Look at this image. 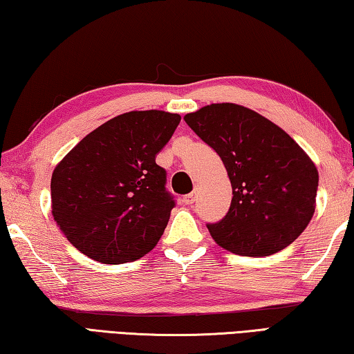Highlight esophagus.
Masks as SVG:
<instances>
[{
  "label": "esophagus",
  "mask_w": 354,
  "mask_h": 354,
  "mask_svg": "<svg viewBox=\"0 0 354 354\" xmlns=\"http://www.w3.org/2000/svg\"><path fill=\"white\" fill-rule=\"evenodd\" d=\"M195 198H196V195L194 194V192H192V194H189V195H184L183 198H181V201L184 203V205H194Z\"/></svg>",
  "instance_id": "1"
}]
</instances>
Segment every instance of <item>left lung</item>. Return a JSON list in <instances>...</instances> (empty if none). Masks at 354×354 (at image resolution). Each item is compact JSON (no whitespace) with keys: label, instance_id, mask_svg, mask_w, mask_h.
<instances>
[{"label":"left lung","instance_id":"8db88e82","mask_svg":"<svg viewBox=\"0 0 354 354\" xmlns=\"http://www.w3.org/2000/svg\"><path fill=\"white\" fill-rule=\"evenodd\" d=\"M184 120L220 156L231 181L230 211L207 225L220 247L241 256H270L306 230L319 171L286 131L232 103L205 106Z\"/></svg>","mask_w":354,"mask_h":354}]
</instances>
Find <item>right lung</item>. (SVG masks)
Wrapping results in <instances>:
<instances>
[{
  "instance_id": "right-lung-1",
  "label": "right lung",
  "mask_w": 354,
  "mask_h": 354,
  "mask_svg": "<svg viewBox=\"0 0 354 354\" xmlns=\"http://www.w3.org/2000/svg\"><path fill=\"white\" fill-rule=\"evenodd\" d=\"M179 122L178 113L164 111L122 113L87 134L57 164L53 217L82 254L124 263L156 247L175 207L156 154Z\"/></svg>"
}]
</instances>
